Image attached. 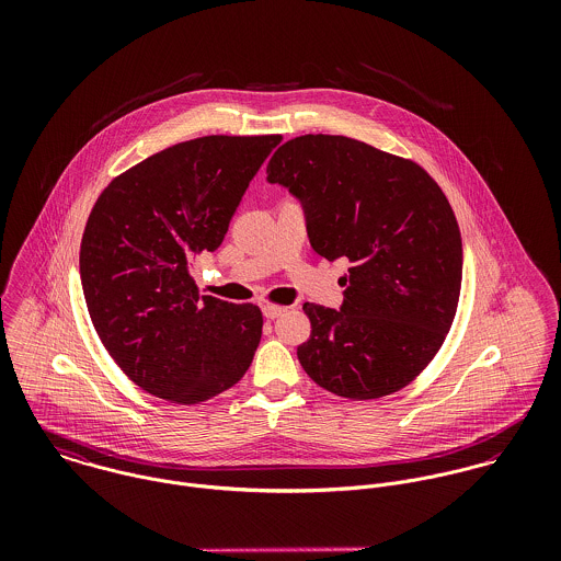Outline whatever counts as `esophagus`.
<instances>
[{"instance_id":"esophagus-1","label":"esophagus","mask_w":561,"mask_h":561,"mask_svg":"<svg viewBox=\"0 0 561 561\" xmlns=\"http://www.w3.org/2000/svg\"><path fill=\"white\" fill-rule=\"evenodd\" d=\"M285 311H287L285 307H276V305H265V307H263V316H265L267 320H276V318H280Z\"/></svg>"}]
</instances>
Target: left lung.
<instances>
[{
    "label": "left lung",
    "instance_id": "8db88e82",
    "mask_svg": "<svg viewBox=\"0 0 561 561\" xmlns=\"http://www.w3.org/2000/svg\"><path fill=\"white\" fill-rule=\"evenodd\" d=\"M267 181L300 201L318 254L352 263L339 311L302 307V369L347 400L400 391L436 356L458 309L462 238L447 196L419 163L323 134L285 142Z\"/></svg>",
    "mask_w": 561,
    "mask_h": 561
}]
</instances>
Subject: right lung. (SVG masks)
Masks as SVG:
<instances>
[{"instance_id":"1","label":"right lung","mask_w":561,"mask_h":561,"mask_svg":"<svg viewBox=\"0 0 561 561\" xmlns=\"http://www.w3.org/2000/svg\"><path fill=\"white\" fill-rule=\"evenodd\" d=\"M280 136H205L116 176L81 238L83 298L116 365L145 391L198 403L238 385L261 341L254 305L201 296L192 263L214 252Z\"/></svg>"}]
</instances>
